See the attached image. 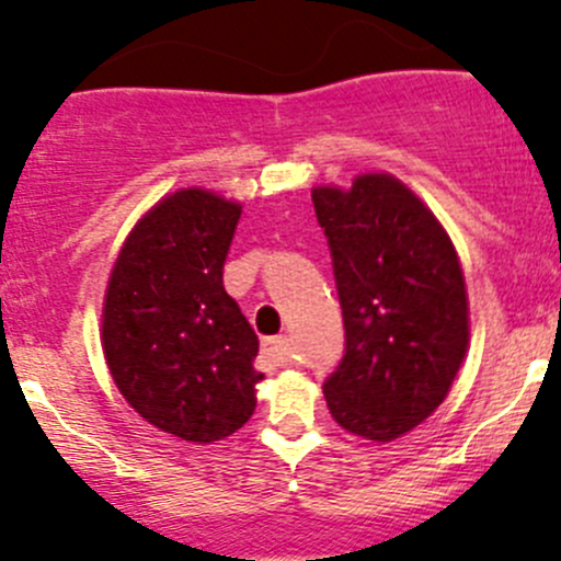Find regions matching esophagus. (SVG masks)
Wrapping results in <instances>:
<instances>
[{
    "mask_svg": "<svg viewBox=\"0 0 561 561\" xmlns=\"http://www.w3.org/2000/svg\"><path fill=\"white\" fill-rule=\"evenodd\" d=\"M263 357L271 365H287V340L285 337H265Z\"/></svg>",
    "mask_w": 561,
    "mask_h": 561,
    "instance_id": "obj_1",
    "label": "esophagus"
}]
</instances>
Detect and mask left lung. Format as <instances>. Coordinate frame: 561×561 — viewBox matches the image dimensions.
I'll list each match as a JSON object with an SVG mask.
<instances>
[{
    "label": "left lung",
    "mask_w": 561,
    "mask_h": 561,
    "mask_svg": "<svg viewBox=\"0 0 561 561\" xmlns=\"http://www.w3.org/2000/svg\"><path fill=\"white\" fill-rule=\"evenodd\" d=\"M343 307L345 348L323 396L345 432L387 443L448 396L468 348L457 251L421 198L390 174L316 187Z\"/></svg>",
    "instance_id": "obj_1"
}]
</instances>
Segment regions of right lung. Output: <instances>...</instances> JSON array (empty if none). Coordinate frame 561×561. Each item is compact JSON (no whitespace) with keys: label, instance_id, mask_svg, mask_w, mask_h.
<instances>
[{"label":"right lung","instance_id":"add662e5","mask_svg":"<svg viewBox=\"0 0 561 561\" xmlns=\"http://www.w3.org/2000/svg\"><path fill=\"white\" fill-rule=\"evenodd\" d=\"M240 204L187 187L151 207L110 274L102 345L140 417L213 443L254 415L260 340L224 290Z\"/></svg>","mask_w":561,"mask_h":561}]
</instances>
